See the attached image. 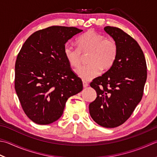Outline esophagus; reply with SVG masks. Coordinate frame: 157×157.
<instances>
[{"label":"esophagus","mask_w":157,"mask_h":157,"mask_svg":"<svg viewBox=\"0 0 157 157\" xmlns=\"http://www.w3.org/2000/svg\"><path fill=\"white\" fill-rule=\"evenodd\" d=\"M82 85H83V87H84V88H85V87H88V85H89V84L87 83V82H85V81L82 82Z\"/></svg>","instance_id":"esophagus-1"}]
</instances>
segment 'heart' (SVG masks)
Returning <instances> with one entry per match:
<instances>
[{
	"label": "heart",
	"instance_id": "b5f03b06",
	"mask_svg": "<svg viewBox=\"0 0 157 157\" xmlns=\"http://www.w3.org/2000/svg\"><path fill=\"white\" fill-rule=\"evenodd\" d=\"M78 48L70 43L63 47V52L71 66L78 67L82 61V54H88L86 66H82L76 70V73L84 81H90L99 75L100 71L108 70L113 66L117 58V43L113 38L95 31H88L76 39Z\"/></svg>",
	"mask_w": 157,
	"mask_h": 157
}]
</instances>
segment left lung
<instances>
[{"label": "left lung", "instance_id": "1", "mask_svg": "<svg viewBox=\"0 0 157 157\" xmlns=\"http://www.w3.org/2000/svg\"><path fill=\"white\" fill-rule=\"evenodd\" d=\"M104 29L117 42V55L111 68L90 83L97 97L89 110L98 124L115 128L131 117L142 98L147 66L142 50L134 38L115 26H106Z\"/></svg>", "mask_w": 157, "mask_h": 157}]
</instances>
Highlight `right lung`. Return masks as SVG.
<instances>
[{
    "instance_id": "obj_1",
    "label": "right lung",
    "mask_w": 157,
    "mask_h": 157,
    "mask_svg": "<svg viewBox=\"0 0 157 157\" xmlns=\"http://www.w3.org/2000/svg\"><path fill=\"white\" fill-rule=\"evenodd\" d=\"M81 31L61 26L41 29L26 40L17 56L15 90L24 112L37 124L57 121L67 99L82 90V80L63 52L67 40Z\"/></svg>"
}]
</instances>
